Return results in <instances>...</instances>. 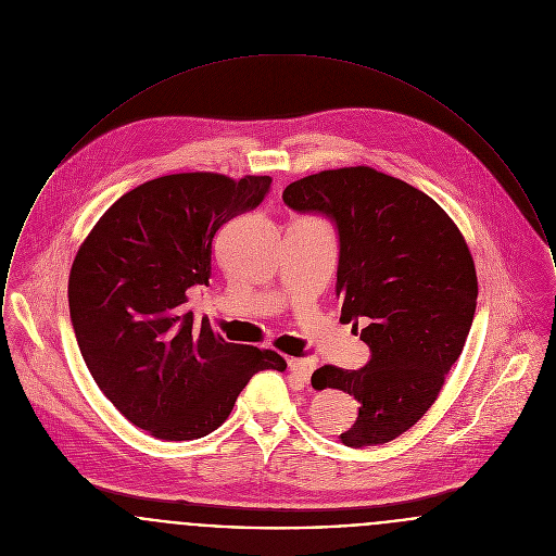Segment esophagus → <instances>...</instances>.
I'll return each instance as SVG.
<instances>
[{
    "mask_svg": "<svg viewBox=\"0 0 556 556\" xmlns=\"http://www.w3.org/2000/svg\"><path fill=\"white\" fill-rule=\"evenodd\" d=\"M289 367L303 383H307L312 379V372L316 370V361L314 358H291Z\"/></svg>",
    "mask_w": 556,
    "mask_h": 556,
    "instance_id": "obj_1",
    "label": "esophagus"
}]
</instances>
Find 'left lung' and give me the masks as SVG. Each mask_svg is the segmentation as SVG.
Instances as JSON below:
<instances>
[{"mask_svg":"<svg viewBox=\"0 0 556 556\" xmlns=\"http://www.w3.org/2000/svg\"><path fill=\"white\" fill-rule=\"evenodd\" d=\"M282 200L333 222L341 323H361L370 350L363 369L325 365L312 386L358 401L345 446L390 443L432 407L470 333L479 282L468 244L430 195L369 166L303 177Z\"/></svg>","mask_w":556,"mask_h":556,"instance_id":"1","label":"left lung"}]
</instances>
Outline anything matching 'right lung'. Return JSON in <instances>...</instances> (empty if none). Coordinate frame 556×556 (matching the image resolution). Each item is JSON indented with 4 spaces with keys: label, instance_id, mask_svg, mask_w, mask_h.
<instances>
[{
    "label": "right lung",
    "instance_id": "1",
    "mask_svg": "<svg viewBox=\"0 0 556 556\" xmlns=\"http://www.w3.org/2000/svg\"><path fill=\"white\" fill-rule=\"evenodd\" d=\"M269 186L215 173L153 179L124 193L75 255L70 314L84 363L155 439L211 434L255 372L287 369L280 354L227 343L186 309L189 289L208 285L217 229L257 208Z\"/></svg>",
    "mask_w": 556,
    "mask_h": 556
}]
</instances>
